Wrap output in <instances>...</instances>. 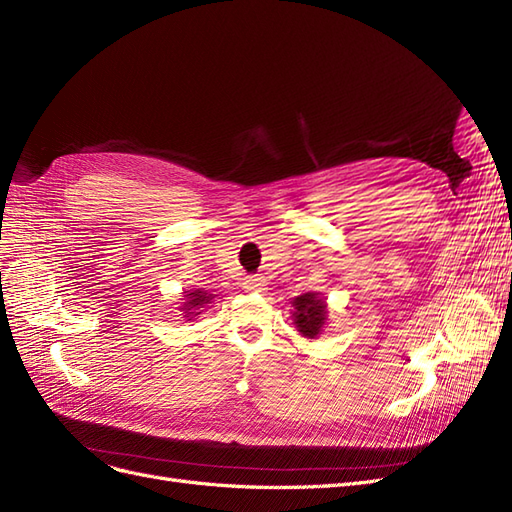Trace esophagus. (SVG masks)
Returning a JSON list of instances; mask_svg holds the SVG:
<instances>
[{
    "mask_svg": "<svg viewBox=\"0 0 512 512\" xmlns=\"http://www.w3.org/2000/svg\"><path fill=\"white\" fill-rule=\"evenodd\" d=\"M243 288L247 292H262L267 288V280L262 275H247L243 280Z\"/></svg>",
    "mask_w": 512,
    "mask_h": 512,
    "instance_id": "esophagus-1",
    "label": "esophagus"
}]
</instances>
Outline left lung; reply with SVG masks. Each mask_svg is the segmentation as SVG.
Here are the masks:
<instances>
[{
  "mask_svg": "<svg viewBox=\"0 0 512 512\" xmlns=\"http://www.w3.org/2000/svg\"><path fill=\"white\" fill-rule=\"evenodd\" d=\"M324 316H327V307L318 299V294L307 292L294 299V324L305 337H316L320 333Z\"/></svg>",
  "mask_w": 512,
  "mask_h": 512,
  "instance_id": "left-lung-1",
  "label": "left lung"
}]
</instances>
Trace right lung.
Here are the masks:
<instances>
[{
  "mask_svg": "<svg viewBox=\"0 0 512 512\" xmlns=\"http://www.w3.org/2000/svg\"><path fill=\"white\" fill-rule=\"evenodd\" d=\"M185 297H188V303L183 305L185 309H194V307H198V305H205V303L211 301V297H209V294H207L205 290L190 292V294H185ZM196 314H200V312H196ZM190 316H194V312H190Z\"/></svg>",
  "mask_w": 512,
  "mask_h": 512,
  "instance_id": "1",
  "label": "right lung"
}]
</instances>
